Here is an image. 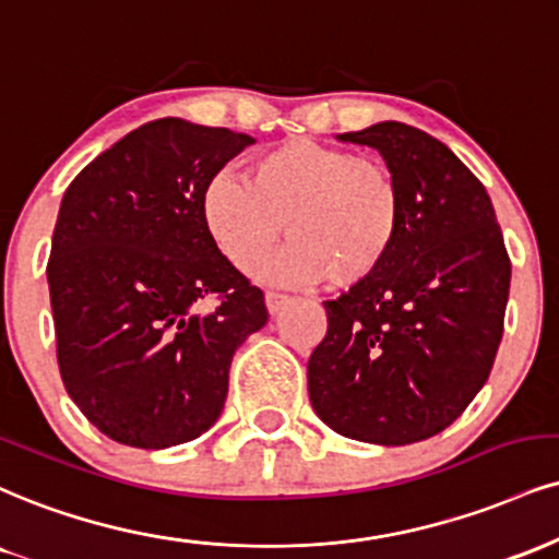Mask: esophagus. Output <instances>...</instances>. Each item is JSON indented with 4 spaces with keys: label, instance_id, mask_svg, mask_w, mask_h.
<instances>
[{
    "label": "esophagus",
    "instance_id": "1",
    "mask_svg": "<svg viewBox=\"0 0 559 559\" xmlns=\"http://www.w3.org/2000/svg\"><path fill=\"white\" fill-rule=\"evenodd\" d=\"M292 297H286V294H278V292H265V305H267V312L271 314H278L281 309H284Z\"/></svg>",
    "mask_w": 559,
    "mask_h": 559
}]
</instances>
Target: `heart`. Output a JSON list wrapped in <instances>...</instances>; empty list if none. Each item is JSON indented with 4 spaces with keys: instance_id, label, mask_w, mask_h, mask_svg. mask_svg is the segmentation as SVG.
<instances>
[{
    "instance_id": "1",
    "label": "heart",
    "mask_w": 559,
    "mask_h": 559,
    "mask_svg": "<svg viewBox=\"0 0 559 559\" xmlns=\"http://www.w3.org/2000/svg\"><path fill=\"white\" fill-rule=\"evenodd\" d=\"M200 213L224 258L250 273L288 224L292 241L260 275L333 288L365 284L401 237L406 198L395 169L352 147L292 138L258 153L247 177L218 174L203 187Z\"/></svg>"
}]
</instances>
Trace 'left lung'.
<instances>
[{"instance_id":"left-lung-1","label":"left lung","mask_w":559,"mask_h":559,"mask_svg":"<svg viewBox=\"0 0 559 559\" xmlns=\"http://www.w3.org/2000/svg\"><path fill=\"white\" fill-rule=\"evenodd\" d=\"M341 140L380 151L406 215L385 265L325 301L309 401L338 435L408 445L453 425L492 372L510 258L487 190L445 143L403 122Z\"/></svg>"}]
</instances>
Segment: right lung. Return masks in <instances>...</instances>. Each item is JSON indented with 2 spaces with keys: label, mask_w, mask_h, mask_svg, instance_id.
<instances>
[{
  "label": "right lung",
  "mask_w": 559,
  "mask_h": 559,
  "mask_svg": "<svg viewBox=\"0 0 559 559\" xmlns=\"http://www.w3.org/2000/svg\"><path fill=\"white\" fill-rule=\"evenodd\" d=\"M252 143L156 119L67 187L46 265L59 374L87 421L122 445L160 450L211 429L234 352L267 322L262 292L200 213L203 187Z\"/></svg>",
  "instance_id": "obj_1"
}]
</instances>
